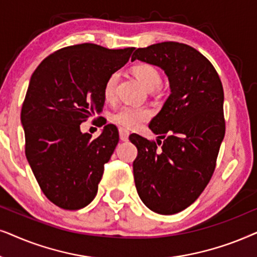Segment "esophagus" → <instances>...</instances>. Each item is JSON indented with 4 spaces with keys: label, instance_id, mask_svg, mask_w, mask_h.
I'll return each mask as SVG.
<instances>
[{
    "label": "esophagus",
    "instance_id": "1",
    "mask_svg": "<svg viewBox=\"0 0 257 257\" xmlns=\"http://www.w3.org/2000/svg\"><path fill=\"white\" fill-rule=\"evenodd\" d=\"M118 133H119V139H121L122 141H128L129 132L126 131V129H124V128H119V129H118Z\"/></svg>",
    "mask_w": 257,
    "mask_h": 257
}]
</instances>
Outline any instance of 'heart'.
Returning <instances> with one entry per match:
<instances>
[{
  "mask_svg": "<svg viewBox=\"0 0 257 257\" xmlns=\"http://www.w3.org/2000/svg\"><path fill=\"white\" fill-rule=\"evenodd\" d=\"M133 73L136 78L141 82V84L148 90H154L161 84V74L152 64H139L134 67ZM118 81V74L112 73L110 76L107 78L104 83L103 94L107 100H111L115 95L116 84ZM152 112L149 109L141 108V107H132V105H124L117 111H115L111 115V121L116 124L123 126V128L135 129L146 122L150 117Z\"/></svg>",
  "mask_w": 257,
  "mask_h": 257,
  "instance_id": "b5f03b06",
  "label": "heart"
}]
</instances>
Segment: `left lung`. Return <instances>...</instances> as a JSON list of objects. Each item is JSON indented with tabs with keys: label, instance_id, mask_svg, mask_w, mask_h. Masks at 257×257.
Here are the masks:
<instances>
[{
	"label": "left lung",
	"instance_id": "1",
	"mask_svg": "<svg viewBox=\"0 0 257 257\" xmlns=\"http://www.w3.org/2000/svg\"><path fill=\"white\" fill-rule=\"evenodd\" d=\"M135 60L160 67L170 87L162 109L149 123L163 141L129 136L138 148L135 186L150 210L173 215L194 203L213 176L225 133L223 87L209 60L187 44L139 48L132 56Z\"/></svg>",
	"mask_w": 257,
	"mask_h": 257
}]
</instances>
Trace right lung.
Listing matches in <instances>:
<instances>
[{
  "mask_svg": "<svg viewBox=\"0 0 257 257\" xmlns=\"http://www.w3.org/2000/svg\"><path fill=\"white\" fill-rule=\"evenodd\" d=\"M133 50L93 43L66 47L46 57L32 75L21 110L26 156L43 194L62 209H81L96 196L118 132L107 124L91 139L80 124L102 110L105 81L128 62Z\"/></svg>",
  "mask_w": 257,
  "mask_h": 257,
  "instance_id": "right-lung-1",
  "label": "right lung"
}]
</instances>
